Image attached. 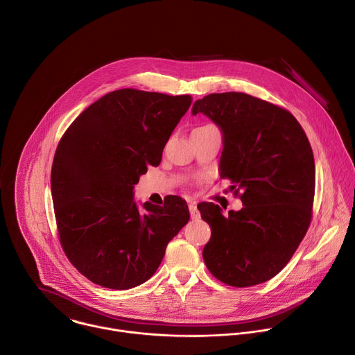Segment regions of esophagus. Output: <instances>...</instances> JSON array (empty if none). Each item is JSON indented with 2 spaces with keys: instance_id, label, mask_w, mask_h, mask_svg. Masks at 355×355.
I'll return each mask as SVG.
<instances>
[{
  "instance_id": "obj_1",
  "label": "esophagus",
  "mask_w": 355,
  "mask_h": 355,
  "mask_svg": "<svg viewBox=\"0 0 355 355\" xmlns=\"http://www.w3.org/2000/svg\"><path fill=\"white\" fill-rule=\"evenodd\" d=\"M189 213H191V218L192 220H198V218H200V213H199V210H198V207H196V203L195 202H189Z\"/></svg>"
}]
</instances>
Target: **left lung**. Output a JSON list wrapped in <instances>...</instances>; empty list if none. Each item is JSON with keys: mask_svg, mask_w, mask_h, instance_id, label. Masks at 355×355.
Wrapping results in <instances>:
<instances>
[{"mask_svg": "<svg viewBox=\"0 0 355 355\" xmlns=\"http://www.w3.org/2000/svg\"><path fill=\"white\" fill-rule=\"evenodd\" d=\"M220 130L221 178L241 191L243 209L223 216L218 205H198L211 235L203 248L209 272L234 287L275 277L306 234L315 195L309 141L291 112L245 93H213L193 103Z\"/></svg>", "mask_w": 355, "mask_h": 355, "instance_id": "1", "label": "left lung"}]
</instances>
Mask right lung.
Here are the masks:
<instances>
[{
  "label": "right lung",
  "instance_id": "add662e5",
  "mask_svg": "<svg viewBox=\"0 0 355 355\" xmlns=\"http://www.w3.org/2000/svg\"><path fill=\"white\" fill-rule=\"evenodd\" d=\"M191 96L120 89L90 104L61 138L51 168L60 241L90 282L128 290L149 280L188 223L180 196L135 202L134 187L191 105Z\"/></svg>",
  "mask_w": 355,
  "mask_h": 355
}]
</instances>
